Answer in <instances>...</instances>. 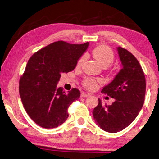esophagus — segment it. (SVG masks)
I'll use <instances>...</instances> for the list:
<instances>
[{
	"instance_id": "34e87169",
	"label": "esophagus",
	"mask_w": 159,
	"mask_h": 159,
	"mask_svg": "<svg viewBox=\"0 0 159 159\" xmlns=\"http://www.w3.org/2000/svg\"><path fill=\"white\" fill-rule=\"evenodd\" d=\"M80 96H81V97H88L89 96H90V94H89V93H81V95H80Z\"/></svg>"
}]
</instances>
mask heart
I'll return each instance as SVG.
<instances>
[{"label":"heart","instance_id":"b5f03b06","mask_svg":"<svg viewBox=\"0 0 159 159\" xmlns=\"http://www.w3.org/2000/svg\"><path fill=\"white\" fill-rule=\"evenodd\" d=\"M92 55L93 58L103 66V67H107L114 60V53L112 49L107 46H98L93 49L92 51ZM85 61V56H80L79 61L77 62V66H80ZM99 82L98 80H95L93 79H88L84 80V85L88 89L92 90L95 89L97 87V84Z\"/></svg>","mask_w":159,"mask_h":159}]
</instances>
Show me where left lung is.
Segmentation results:
<instances>
[{
  "label": "left lung",
  "instance_id": "left-lung-1",
  "mask_svg": "<svg viewBox=\"0 0 159 159\" xmlns=\"http://www.w3.org/2000/svg\"><path fill=\"white\" fill-rule=\"evenodd\" d=\"M122 68L101 92L114 98L111 105L98 104L93 111L95 122L106 132L116 133L129 125L137 117L144 103L146 79L138 60L132 53L117 47Z\"/></svg>",
  "mask_w": 159,
  "mask_h": 159
}]
</instances>
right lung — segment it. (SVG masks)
Segmentation results:
<instances>
[{
  "instance_id": "obj_1",
  "label": "right lung",
  "mask_w": 159,
  "mask_h": 159,
  "mask_svg": "<svg viewBox=\"0 0 159 159\" xmlns=\"http://www.w3.org/2000/svg\"><path fill=\"white\" fill-rule=\"evenodd\" d=\"M89 43L70 44L59 41L30 57L19 81V93L25 110L40 126L53 129L68 117V108L79 98L78 89L66 93L58 88L61 73L70 72L89 47Z\"/></svg>"
}]
</instances>
